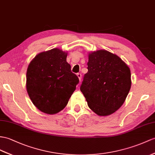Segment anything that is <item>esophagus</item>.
<instances>
[{"instance_id": "34e87169", "label": "esophagus", "mask_w": 155, "mask_h": 155, "mask_svg": "<svg viewBox=\"0 0 155 155\" xmlns=\"http://www.w3.org/2000/svg\"><path fill=\"white\" fill-rule=\"evenodd\" d=\"M77 75H78V78H79V80H80V81H81V74L78 73V74H77Z\"/></svg>"}]
</instances>
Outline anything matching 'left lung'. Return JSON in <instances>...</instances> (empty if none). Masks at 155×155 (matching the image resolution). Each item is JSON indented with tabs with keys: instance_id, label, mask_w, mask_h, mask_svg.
<instances>
[{
	"instance_id": "obj_1",
	"label": "left lung",
	"mask_w": 155,
	"mask_h": 155,
	"mask_svg": "<svg viewBox=\"0 0 155 155\" xmlns=\"http://www.w3.org/2000/svg\"><path fill=\"white\" fill-rule=\"evenodd\" d=\"M87 66L81 91L97 115H110L121 107L129 93L130 68L119 56L105 50L89 54Z\"/></svg>"
}]
</instances>
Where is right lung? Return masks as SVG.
Returning a JSON list of instances; mask_svg holds the SVG:
<instances>
[{
	"label": "right lung",
	"mask_w": 155,
	"mask_h": 155,
	"mask_svg": "<svg viewBox=\"0 0 155 155\" xmlns=\"http://www.w3.org/2000/svg\"><path fill=\"white\" fill-rule=\"evenodd\" d=\"M66 57V52L56 48L38 54L28 66L26 88L29 97L46 114L63 110L79 83Z\"/></svg>",
	"instance_id": "obj_1"
}]
</instances>
